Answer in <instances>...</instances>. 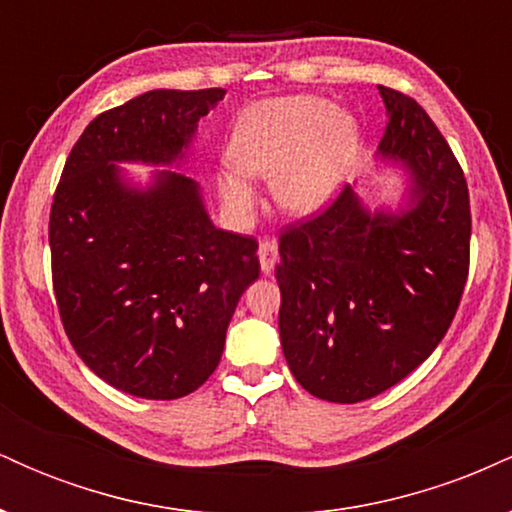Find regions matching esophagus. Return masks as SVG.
Segmentation results:
<instances>
[{"instance_id":"1","label":"esophagus","mask_w":512,"mask_h":512,"mask_svg":"<svg viewBox=\"0 0 512 512\" xmlns=\"http://www.w3.org/2000/svg\"><path fill=\"white\" fill-rule=\"evenodd\" d=\"M257 257H260V267L264 274H272L276 267V260H279V250H276L274 240H262L260 250H257Z\"/></svg>"}]
</instances>
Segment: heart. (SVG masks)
<instances>
[{
  "mask_svg": "<svg viewBox=\"0 0 512 512\" xmlns=\"http://www.w3.org/2000/svg\"><path fill=\"white\" fill-rule=\"evenodd\" d=\"M361 132L351 115L320 96L267 98L236 117L228 142L233 168L219 190L236 216L255 207L250 178H269L274 202L291 214L330 207L354 175Z\"/></svg>",
  "mask_w": 512,
  "mask_h": 512,
  "instance_id": "obj_1",
  "label": "heart"
}]
</instances>
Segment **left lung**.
I'll list each match as a JSON object with an SVG mask.
<instances>
[{"mask_svg": "<svg viewBox=\"0 0 512 512\" xmlns=\"http://www.w3.org/2000/svg\"><path fill=\"white\" fill-rule=\"evenodd\" d=\"M378 154L409 185L397 211L354 187L279 238L281 349L310 395L356 404L419 368L448 332L469 272V190L448 142L414 98L378 86Z\"/></svg>", "mask_w": 512, "mask_h": 512, "instance_id": "8db88e82", "label": "left lung"}]
</instances>
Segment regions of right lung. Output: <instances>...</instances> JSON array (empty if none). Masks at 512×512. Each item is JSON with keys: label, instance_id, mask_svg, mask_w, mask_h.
<instances>
[{"label": "right lung", "instance_id": "right-lung-1", "mask_svg": "<svg viewBox=\"0 0 512 512\" xmlns=\"http://www.w3.org/2000/svg\"><path fill=\"white\" fill-rule=\"evenodd\" d=\"M223 88H156L105 110L64 163L50 211L52 286L74 351L142 399L195 392L219 366L236 305L260 276L257 240L211 223L175 170L132 185L117 163L185 161Z\"/></svg>", "mask_w": 512, "mask_h": 512}]
</instances>
